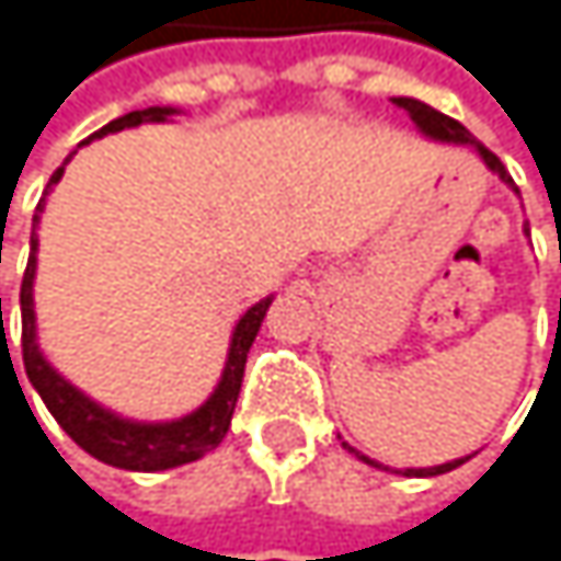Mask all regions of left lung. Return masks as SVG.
Returning <instances> with one entry per match:
<instances>
[{
	"label": "left lung",
	"instance_id": "left-lung-1",
	"mask_svg": "<svg viewBox=\"0 0 561 561\" xmlns=\"http://www.w3.org/2000/svg\"><path fill=\"white\" fill-rule=\"evenodd\" d=\"M399 108H405L409 115H412V123L425 133V136H432V139H443V142H462V146H476L479 149V156L485 159V165L492 169V172H499V179L502 182H508L515 192H518V185L512 182V175L505 172V165L499 162V156L495 152H489L482 142H476V136L462 126V123H456V118H449V115H443V112H435L432 105H425V102H419V99H392ZM348 449V446H345ZM348 453H355V449H348ZM358 456V453H355ZM358 459H366V456H358ZM369 462V459H366ZM466 459H456V462H446V466H435V469H405V476H443V472H453L456 466H462ZM376 466V462H373Z\"/></svg>",
	"mask_w": 561,
	"mask_h": 561
}]
</instances>
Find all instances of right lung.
<instances>
[{
	"instance_id": "add662e5",
	"label": "right lung",
	"mask_w": 561,
	"mask_h": 561,
	"mask_svg": "<svg viewBox=\"0 0 561 561\" xmlns=\"http://www.w3.org/2000/svg\"><path fill=\"white\" fill-rule=\"evenodd\" d=\"M169 112L172 108L129 112L123 118H115V123H108L105 129H99L95 136L118 133V129H129V126H139V123H159V118H165ZM62 169L66 165H59L53 172L46 192L62 179ZM35 209H43V198H38ZM35 222H38V216L32 219V252H28V265L22 272V289H19V306H22V366H25V376L35 386V392L43 396L46 409L56 415V422L69 432V438L79 449H85L99 462L118 466V469H133V472H159V469L195 462L198 456L213 453L226 438V432H229L232 409H236V399H239V389H242V376H245V355H249V345H252V339H255V332H259L272 299H262L259 306H252L239 319L236 335H232V348H229V363H226V373H222V382H219V389L213 392V399L203 409L185 415V419H179V422H165V425L123 422V419H115L112 412L99 409L95 402H89L82 392H76L66 379H59L46 366V358L38 355L35 316H32Z\"/></svg>"
}]
</instances>
